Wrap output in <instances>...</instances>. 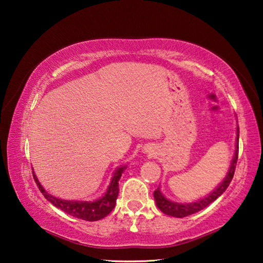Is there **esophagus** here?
Wrapping results in <instances>:
<instances>
[{
  "label": "esophagus",
  "mask_w": 263,
  "mask_h": 263,
  "mask_svg": "<svg viewBox=\"0 0 263 263\" xmlns=\"http://www.w3.org/2000/svg\"><path fill=\"white\" fill-rule=\"evenodd\" d=\"M144 151H145V152H149V149H148L147 147H145V149H144Z\"/></svg>",
  "instance_id": "34e87169"
}]
</instances>
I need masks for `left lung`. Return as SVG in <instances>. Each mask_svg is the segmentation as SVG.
Here are the masks:
<instances>
[{
	"label": "left lung",
	"mask_w": 263,
	"mask_h": 263,
	"mask_svg": "<svg viewBox=\"0 0 263 263\" xmlns=\"http://www.w3.org/2000/svg\"><path fill=\"white\" fill-rule=\"evenodd\" d=\"M238 153H239V126L237 128V144H235V153H234L232 162H231V167L229 169L228 175H226L224 181H222L221 183L218 185L211 194H209L206 197L198 199V201H196L194 203L182 204V203L169 201V199H167L162 195L161 191H160V188H158L154 191V199H155V203H157V206L163 213H166V215L172 216V217H176V218H183V217L190 216V215H193V213L203 210V209L206 208L209 204L215 202L216 199L219 197V196L224 193L226 189H228V186L230 185L231 181H232V179H233L235 164H237V161H238Z\"/></svg>",
	"instance_id": "8db88e82"
}]
</instances>
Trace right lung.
Masks as SVG:
<instances>
[{"instance_id": "add662e5", "label": "right lung", "mask_w": 263, "mask_h": 263, "mask_svg": "<svg viewBox=\"0 0 263 263\" xmlns=\"http://www.w3.org/2000/svg\"><path fill=\"white\" fill-rule=\"evenodd\" d=\"M125 168L126 166H122L116 169L106 193L99 199H96V201H91V202L66 201V199H60L58 197H54V196L46 193V190L43 188L41 183H39L37 176L34 175V172L32 173H33V179L35 181V183H37L39 190L42 191L44 197H45L48 202H51L55 208L60 209V210L68 213L70 216L79 218V219H83L87 221H96L108 216L115 208L116 199L118 197V191H119L118 181L121 179L122 173L124 172V169Z\"/></svg>"}]
</instances>
